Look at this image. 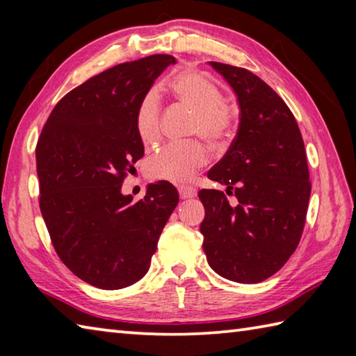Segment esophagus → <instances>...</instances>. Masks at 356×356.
Listing matches in <instances>:
<instances>
[{"instance_id": "esophagus-1", "label": "esophagus", "mask_w": 356, "mask_h": 356, "mask_svg": "<svg viewBox=\"0 0 356 356\" xmlns=\"http://www.w3.org/2000/svg\"><path fill=\"white\" fill-rule=\"evenodd\" d=\"M178 192H179L181 200H188V198H193L195 195H197V188L191 187V186H179Z\"/></svg>"}]
</instances>
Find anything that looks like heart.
Returning a JSON list of instances; mask_svg holds the SVG:
<instances>
[{"label":"heart","instance_id":"heart-1","mask_svg":"<svg viewBox=\"0 0 356 356\" xmlns=\"http://www.w3.org/2000/svg\"><path fill=\"white\" fill-rule=\"evenodd\" d=\"M170 89L181 103L197 115L193 118L192 134L202 135L213 146L226 143L234 118L230 108L222 104L218 87L201 72L184 70L172 79ZM159 115V97L155 90H150L141 99L136 112V132L146 146L158 141L161 129ZM206 163L207 150L201 144H169L149 158L146 170L152 179L186 183Z\"/></svg>","mask_w":356,"mask_h":356}]
</instances>
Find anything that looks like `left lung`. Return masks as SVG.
I'll return each instance as SVG.
<instances>
[{
    "label": "left lung",
    "mask_w": 356,
    "mask_h": 356,
    "mask_svg": "<svg viewBox=\"0 0 356 356\" xmlns=\"http://www.w3.org/2000/svg\"><path fill=\"white\" fill-rule=\"evenodd\" d=\"M234 89L239 126L227 154L207 173L236 197L202 188L200 230L209 266L252 284L277 273L298 248L310 198L306 149L293 113L248 69L210 61Z\"/></svg>",
    "instance_id": "left-lung-1"
}]
</instances>
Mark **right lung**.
Segmentation results:
<instances>
[{"label": "right lung", "mask_w": 356, "mask_h": 356, "mask_svg": "<svg viewBox=\"0 0 356 356\" xmlns=\"http://www.w3.org/2000/svg\"><path fill=\"white\" fill-rule=\"evenodd\" d=\"M172 55L122 63L63 97L36 144L40 209L58 257L89 284L117 290L150 267L159 235L178 204L168 181L134 202L121 186L144 155L136 112Z\"/></svg>", "instance_id": "1"}]
</instances>
